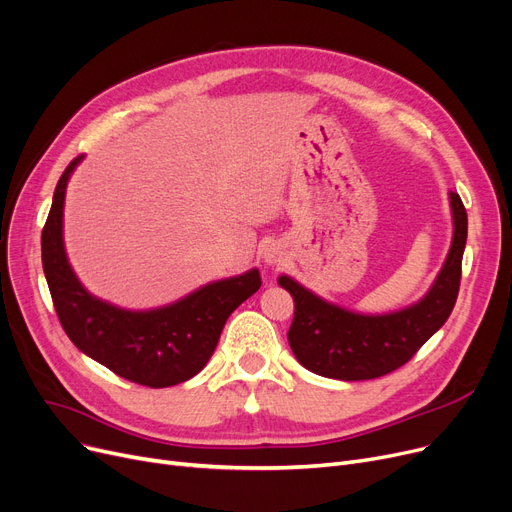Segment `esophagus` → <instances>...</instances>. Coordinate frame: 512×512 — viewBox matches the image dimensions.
Listing matches in <instances>:
<instances>
[{"label": "esophagus", "mask_w": 512, "mask_h": 512, "mask_svg": "<svg viewBox=\"0 0 512 512\" xmlns=\"http://www.w3.org/2000/svg\"><path fill=\"white\" fill-rule=\"evenodd\" d=\"M263 259H265V263L267 265H280V263H284V253L278 249V247H270L265 251V255H263Z\"/></svg>", "instance_id": "34e87169"}]
</instances>
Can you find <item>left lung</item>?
Returning a JSON list of instances; mask_svg holds the SVG:
<instances>
[{
  "label": "left lung",
  "mask_w": 512,
  "mask_h": 512,
  "mask_svg": "<svg viewBox=\"0 0 512 512\" xmlns=\"http://www.w3.org/2000/svg\"><path fill=\"white\" fill-rule=\"evenodd\" d=\"M454 234L442 270L425 297L400 311L363 315L324 301L297 280L278 284L294 299L288 344L297 361L324 378L359 382L386 375L413 359L444 324L459 297L461 263L467 242V211L450 191Z\"/></svg>",
  "instance_id": "left-lung-1"
}]
</instances>
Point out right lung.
Masks as SVG:
<instances>
[{"label":"right lung","mask_w":512,"mask_h":512,"mask_svg":"<svg viewBox=\"0 0 512 512\" xmlns=\"http://www.w3.org/2000/svg\"><path fill=\"white\" fill-rule=\"evenodd\" d=\"M72 159L58 180L41 234V259L58 319L74 342L120 378L168 388L191 380L211 359L230 313L261 286L259 270L211 282L188 297L151 311H126L89 294L66 257L62 224Z\"/></svg>","instance_id":"right-lung-1"}]
</instances>
